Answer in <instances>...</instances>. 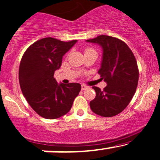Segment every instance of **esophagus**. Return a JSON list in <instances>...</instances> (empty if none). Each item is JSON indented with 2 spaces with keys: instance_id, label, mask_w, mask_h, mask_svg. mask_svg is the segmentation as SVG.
I'll use <instances>...</instances> for the list:
<instances>
[{
  "instance_id": "obj_1",
  "label": "esophagus",
  "mask_w": 160,
  "mask_h": 160,
  "mask_svg": "<svg viewBox=\"0 0 160 160\" xmlns=\"http://www.w3.org/2000/svg\"><path fill=\"white\" fill-rule=\"evenodd\" d=\"M81 89H82V90H85V89H88V87H87V86H86V85H84V84H83V85H81Z\"/></svg>"
}]
</instances>
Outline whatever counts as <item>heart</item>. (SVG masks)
I'll use <instances>...</instances> for the list:
<instances>
[{
	"label": "heart",
	"instance_id": "heart-1",
	"mask_svg": "<svg viewBox=\"0 0 160 160\" xmlns=\"http://www.w3.org/2000/svg\"><path fill=\"white\" fill-rule=\"evenodd\" d=\"M95 52V50L94 49H92V48H87L86 49L85 53H87V52Z\"/></svg>",
	"mask_w": 160,
	"mask_h": 160
}]
</instances>
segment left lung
Instances as JSON below:
<instances>
[{
    "label": "left lung",
    "instance_id": "left-lung-1",
    "mask_svg": "<svg viewBox=\"0 0 160 160\" xmlns=\"http://www.w3.org/2000/svg\"><path fill=\"white\" fill-rule=\"evenodd\" d=\"M87 42L102 48L98 73L107 83L103 90L92 87L96 96L89 102L90 108L100 116H115L128 106L136 92L139 79L136 58L127 44L119 38L102 35Z\"/></svg>",
    "mask_w": 160,
    "mask_h": 160
}]
</instances>
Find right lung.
<instances>
[{"label":"right lung","mask_w":160,"mask_h":160,"mask_svg":"<svg viewBox=\"0 0 160 160\" xmlns=\"http://www.w3.org/2000/svg\"><path fill=\"white\" fill-rule=\"evenodd\" d=\"M77 42L44 38L32 44L22 55L19 68L21 90L32 108L44 118L66 115L81 89L80 83L58 84L54 78L63 56Z\"/></svg>","instance_id":"obj_1"}]
</instances>
